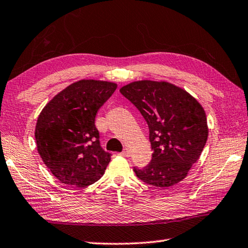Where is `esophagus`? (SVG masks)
<instances>
[{"mask_svg": "<svg viewBox=\"0 0 248 248\" xmlns=\"http://www.w3.org/2000/svg\"><path fill=\"white\" fill-rule=\"evenodd\" d=\"M121 155H122V156H125V157H127V156H129V155H130V152H129V151H128L127 149H125V150L123 151V152L121 153Z\"/></svg>", "mask_w": 248, "mask_h": 248, "instance_id": "1", "label": "esophagus"}]
</instances>
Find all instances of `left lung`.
Instances as JSON below:
<instances>
[{"label":"left lung","mask_w":248,"mask_h":248,"mask_svg":"<svg viewBox=\"0 0 248 248\" xmlns=\"http://www.w3.org/2000/svg\"><path fill=\"white\" fill-rule=\"evenodd\" d=\"M150 129L152 160L135 168L144 183L159 188L178 184L199 159L209 136L205 111L187 91L168 81L139 80L120 89Z\"/></svg>","instance_id":"8db88e82"}]
</instances>
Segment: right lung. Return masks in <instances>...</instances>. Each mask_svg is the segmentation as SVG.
Here are the masks:
<instances>
[{
  "label": "right lung",
  "mask_w": 248,
  "mask_h": 248,
  "mask_svg": "<svg viewBox=\"0 0 248 248\" xmlns=\"http://www.w3.org/2000/svg\"><path fill=\"white\" fill-rule=\"evenodd\" d=\"M117 87L103 80H79L59 92L39 113L37 152L61 183L85 187L104 175L111 154L100 148L95 115Z\"/></svg>",
  "instance_id": "add662e5"
}]
</instances>
